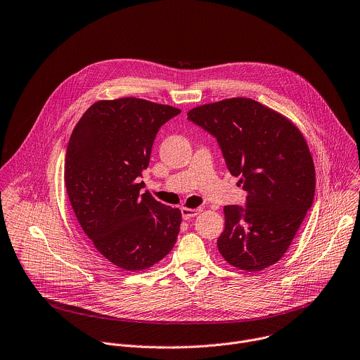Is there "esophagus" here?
Here are the masks:
<instances>
[{
  "mask_svg": "<svg viewBox=\"0 0 360 360\" xmlns=\"http://www.w3.org/2000/svg\"><path fill=\"white\" fill-rule=\"evenodd\" d=\"M199 213H200V209H199V207H196V209H191V207H181V214H182V217H184L185 220L192 219V217L198 216Z\"/></svg>",
  "mask_w": 360,
  "mask_h": 360,
  "instance_id": "34e87169",
  "label": "esophagus"
}]
</instances>
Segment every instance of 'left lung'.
<instances>
[{"mask_svg":"<svg viewBox=\"0 0 360 360\" xmlns=\"http://www.w3.org/2000/svg\"><path fill=\"white\" fill-rule=\"evenodd\" d=\"M188 120L216 139L227 169L249 193L245 206H224L219 253L245 271L276 264L314 200L315 168L305 139L284 115L246 97L195 107Z\"/></svg>","mask_w":360,"mask_h":360,"instance_id":"obj_1","label":"left lung"}]
</instances>
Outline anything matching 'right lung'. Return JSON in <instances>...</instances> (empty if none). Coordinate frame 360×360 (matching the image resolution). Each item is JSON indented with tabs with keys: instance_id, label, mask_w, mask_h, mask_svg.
<instances>
[{
	"instance_id": "obj_1",
	"label": "right lung",
	"mask_w": 360,
	"mask_h": 360,
	"mask_svg": "<svg viewBox=\"0 0 360 360\" xmlns=\"http://www.w3.org/2000/svg\"><path fill=\"white\" fill-rule=\"evenodd\" d=\"M179 108L136 97L101 100L76 124L65 157L73 212L97 252L114 266L146 270L174 248L182 214L140 195L160 129Z\"/></svg>"
}]
</instances>
